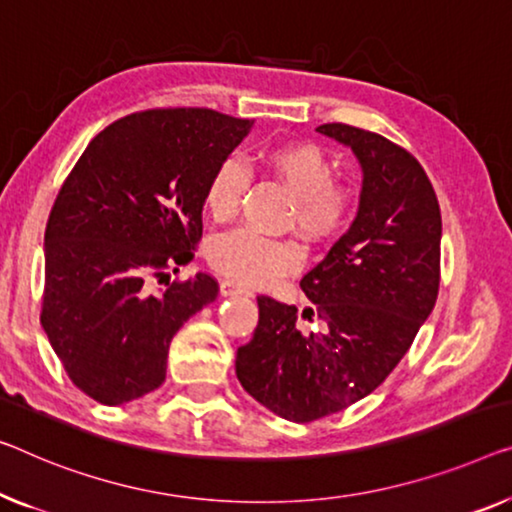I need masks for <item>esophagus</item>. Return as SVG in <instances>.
I'll use <instances>...</instances> for the list:
<instances>
[{"mask_svg":"<svg viewBox=\"0 0 512 512\" xmlns=\"http://www.w3.org/2000/svg\"><path fill=\"white\" fill-rule=\"evenodd\" d=\"M220 292H223V296H250V289L236 285L234 280L220 282Z\"/></svg>","mask_w":512,"mask_h":512,"instance_id":"esophagus-1","label":"esophagus"}]
</instances>
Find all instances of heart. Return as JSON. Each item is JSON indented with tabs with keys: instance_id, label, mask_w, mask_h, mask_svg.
Returning <instances> with one entry per match:
<instances>
[{
	"instance_id": "heart-1",
	"label": "heart",
	"mask_w": 512,
	"mask_h": 512,
	"mask_svg": "<svg viewBox=\"0 0 512 512\" xmlns=\"http://www.w3.org/2000/svg\"><path fill=\"white\" fill-rule=\"evenodd\" d=\"M259 160L294 193L292 223L305 239H324L347 223L354 209V188L333 179V163L322 147L312 142H285L264 149ZM246 188L248 174L239 160L227 158L213 167L202 195L211 220H234ZM209 262L236 282L264 287L299 269L301 250L292 241L236 230L220 234L209 243Z\"/></svg>"
}]
</instances>
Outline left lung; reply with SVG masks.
<instances>
[{"mask_svg":"<svg viewBox=\"0 0 512 512\" xmlns=\"http://www.w3.org/2000/svg\"><path fill=\"white\" fill-rule=\"evenodd\" d=\"M363 170L349 230L301 280L303 312L257 296L259 322L236 352V377L266 409L310 423L352 407L409 352L439 294L441 211L421 163L386 137L347 124L317 128ZM317 321L319 330H303Z\"/></svg>","mask_w":512,"mask_h":512,"instance_id":"8db88e82","label":"left lung"}]
</instances>
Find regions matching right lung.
<instances>
[{"mask_svg": "<svg viewBox=\"0 0 512 512\" xmlns=\"http://www.w3.org/2000/svg\"><path fill=\"white\" fill-rule=\"evenodd\" d=\"M253 128L207 108L133 112L103 128L68 174L45 225L41 324L66 375L101 404L165 381L170 342L216 301L209 273L165 282L202 239L204 183Z\"/></svg>", "mask_w": 512, "mask_h": 512, "instance_id": "obj_1", "label": "right lung"}]
</instances>
